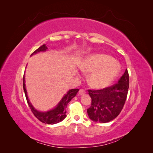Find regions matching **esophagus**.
<instances>
[{
	"label": "esophagus",
	"mask_w": 153,
	"mask_h": 153,
	"mask_svg": "<svg viewBox=\"0 0 153 153\" xmlns=\"http://www.w3.org/2000/svg\"><path fill=\"white\" fill-rule=\"evenodd\" d=\"M86 93V91L84 89H79V95H83V94H85Z\"/></svg>",
	"instance_id": "1"
}]
</instances>
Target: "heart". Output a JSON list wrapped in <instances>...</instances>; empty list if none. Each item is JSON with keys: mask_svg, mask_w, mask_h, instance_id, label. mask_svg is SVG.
I'll return each instance as SVG.
<instances>
[{"mask_svg": "<svg viewBox=\"0 0 153 153\" xmlns=\"http://www.w3.org/2000/svg\"><path fill=\"white\" fill-rule=\"evenodd\" d=\"M83 72L90 74L89 83L95 88L108 86L118 76L120 66L112 57L105 54H91L79 65Z\"/></svg>", "mask_w": 153, "mask_h": 153, "instance_id": "b5f03b06", "label": "heart"}]
</instances>
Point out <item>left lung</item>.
Masks as SVG:
<instances>
[{"label":"left lung","instance_id":"left-lung-1","mask_svg":"<svg viewBox=\"0 0 153 153\" xmlns=\"http://www.w3.org/2000/svg\"><path fill=\"white\" fill-rule=\"evenodd\" d=\"M129 74L126 70L118 82L104 89H89L91 105L87 109L91 120L106 123L116 118L124 105L129 89Z\"/></svg>","mask_w":153,"mask_h":153}]
</instances>
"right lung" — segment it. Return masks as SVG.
I'll use <instances>...</instances> for the list:
<instances>
[{
  "label": "right lung",
  "mask_w": 153,
  "mask_h": 153,
  "mask_svg": "<svg viewBox=\"0 0 153 153\" xmlns=\"http://www.w3.org/2000/svg\"><path fill=\"white\" fill-rule=\"evenodd\" d=\"M48 49L46 45H43L40 47H39L36 51H35L33 53L31 54L33 55L34 54H36L39 52H43L46 51ZM23 87H24V91L26 97V100L29 106L33 112L34 116L36 118L40 120L41 122L44 123H48V124H54L60 122L66 118V107L68 102L72 99L76 95L77 92L79 91L78 89H73L68 91L66 94H65L63 98L61 99L60 102L58 104L57 106L55 107L54 108L52 109L49 111L47 112H40L38 111L37 110L35 109L33 105H31L30 102V100L28 99V97L27 95V91L25 89V77L24 76V78H23Z\"/></svg>",
  "instance_id": "right-lung-1"
}]
</instances>
